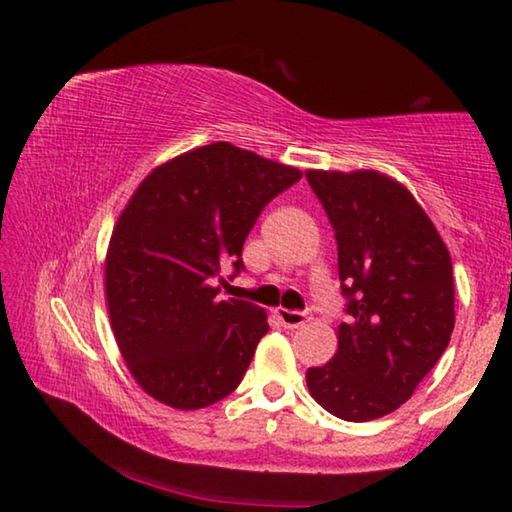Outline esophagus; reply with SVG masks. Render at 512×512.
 Wrapping results in <instances>:
<instances>
[{"instance_id": "esophagus-1", "label": "esophagus", "mask_w": 512, "mask_h": 512, "mask_svg": "<svg viewBox=\"0 0 512 512\" xmlns=\"http://www.w3.org/2000/svg\"><path fill=\"white\" fill-rule=\"evenodd\" d=\"M275 316L287 329L302 327L311 320V311H291V309H275Z\"/></svg>"}]
</instances>
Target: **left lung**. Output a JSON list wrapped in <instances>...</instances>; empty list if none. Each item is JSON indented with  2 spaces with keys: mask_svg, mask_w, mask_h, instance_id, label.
<instances>
[{
  "mask_svg": "<svg viewBox=\"0 0 512 512\" xmlns=\"http://www.w3.org/2000/svg\"><path fill=\"white\" fill-rule=\"evenodd\" d=\"M305 176L334 228L348 300L339 350L307 370L309 393L341 420H377L400 409L447 350L452 257L397 180L368 169Z\"/></svg>",
  "mask_w": 512,
  "mask_h": 512,
  "instance_id": "1",
  "label": "left lung"
}]
</instances>
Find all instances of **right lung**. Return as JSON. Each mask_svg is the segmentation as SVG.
Segmentation results:
<instances>
[{
  "label": "right lung",
  "mask_w": 512,
  "mask_h": 512,
  "mask_svg": "<svg viewBox=\"0 0 512 512\" xmlns=\"http://www.w3.org/2000/svg\"><path fill=\"white\" fill-rule=\"evenodd\" d=\"M296 167L214 142L160 164L112 230L106 300L128 370L180 411L228 397L268 332L266 311L219 300L223 266L244 271L241 248L259 214L296 185Z\"/></svg>",
  "instance_id": "right-lung-1"
}]
</instances>
